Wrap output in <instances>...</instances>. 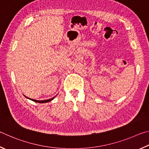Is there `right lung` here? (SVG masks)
<instances>
[{
	"label": "right lung",
	"instance_id": "add662e5",
	"mask_svg": "<svg viewBox=\"0 0 149 149\" xmlns=\"http://www.w3.org/2000/svg\"><path fill=\"white\" fill-rule=\"evenodd\" d=\"M24 96H25V97L26 98L29 99V100H31V101H35V102H36V103H48V102H49V101H51L52 100H53L55 98V97H56V96H55V97H52V98H51V99H49V100H42V101H40V100H33V99L29 98V97H26L25 95H24Z\"/></svg>",
	"mask_w": 149,
	"mask_h": 149
}]
</instances>
